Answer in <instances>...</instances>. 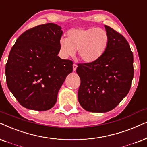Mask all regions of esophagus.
<instances>
[{
    "mask_svg": "<svg viewBox=\"0 0 147 147\" xmlns=\"http://www.w3.org/2000/svg\"><path fill=\"white\" fill-rule=\"evenodd\" d=\"M77 65L76 64H73V70H74V71H75V70H77Z\"/></svg>",
    "mask_w": 147,
    "mask_h": 147,
    "instance_id": "34e87169",
    "label": "esophagus"
}]
</instances>
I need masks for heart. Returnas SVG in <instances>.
I'll use <instances>...</instances> for the list:
<instances>
[{"label":"heart","instance_id":"b5f03b06","mask_svg":"<svg viewBox=\"0 0 147 147\" xmlns=\"http://www.w3.org/2000/svg\"><path fill=\"white\" fill-rule=\"evenodd\" d=\"M109 40V33L101 28H77L69 30L66 38H60L59 46L63 56H72L77 49L83 62L92 63L105 53Z\"/></svg>","mask_w":147,"mask_h":147}]
</instances>
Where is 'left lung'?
<instances>
[{
    "label": "left lung",
    "mask_w": 147,
    "mask_h": 147,
    "mask_svg": "<svg viewBox=\"0 0 147 147\" xmlns=\"http://www.w3.org/2000/svg\"><path fill=\"white\" fill-rule=\"evenodd\" d=\"M109 43L96 62L78 64L81 79L78 100L85 110L105 113L113 110L127 96L134 77L133 53L125 38L109 26Z\"/></svg>",
    "instance_id": "left-lung-1"
}]
</instances>
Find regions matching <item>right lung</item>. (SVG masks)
Instances as JSON below:
<instances>
[{"mask_svg":"<svg viewBox=\"0 0 147 147\" xmlns=\"http://www.w3.org/2000/svg\"><path fill=\"white\" fill-rule=\"evenodd\" d=\"M61 27L47 23L20 35L9 54L5 67L9 90L22 106L47 111L57 101V93L73 62L57 56Z\"/></svg>","mask_w":147,"mask_h":147,"instance_id":"add662e5","label":"right lung"}]
</instances>
